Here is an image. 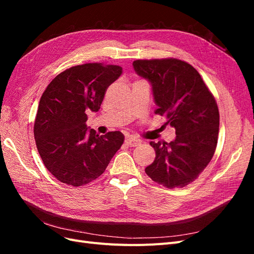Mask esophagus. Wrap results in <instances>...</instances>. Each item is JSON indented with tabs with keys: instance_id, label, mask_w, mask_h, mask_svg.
Returning <instances> with one entry per match:
<instances>
[{
	"instance_id": "34e87169",
	"label": "esophagus",
	"mask_w": 254,
	"mask_h": 254,
	"mask_svg": "<svg viewBox=\"0 0 254 254\" xmlns=\"http://www.w3.org/2000/svg\"><path fill=\"white\" fill-rule=\"evenodd\" d=\"M125 143L129 147H135V146H139L141 144V141L134 139V137H127L125 140Z\"/></svg>"
}]
</instances>
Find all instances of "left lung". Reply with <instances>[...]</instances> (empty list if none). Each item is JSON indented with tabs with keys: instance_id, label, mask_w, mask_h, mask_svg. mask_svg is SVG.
<instances>
[{
	"instance_id": "obj_1",
	"label": "left lung",
	"mask_w": 254,
	"mask_h": 254,
	"mask_svg": "<svg viewBox=\"0 0 254 254\" xmlns=\"http://www.w3.org/2000/svg\"><path fill=\"white\" fill-rule=\"evenodd\" d=\"M137 75L152 87L156 114L176 129L171 143L150 142L156 151L145 168L151 180L167 189L184 188L195 181L212 160L217 146L219 112L216 101L200 74L176 58L135 60Z\"/></svg>"
}]
</instances>
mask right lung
Returning <instances> with one entry per match:
<instances>
[{"label": "right lung", "mask_w": 254, "mask_h": 254, "mask_svg": "<svg viewBox=\"0 0 254 254\" xmlns=\"http://www.w3.org/2000/svg\"><path fill=\"white\" fill-rule=\"evenodd\" d=\"M120 65L84 64L66 68L54 78L40 98L34 125L38 152L55 178L82 187L101 176L122 144L124 134L98 135L88 129L89 111H98Z\"/></svg>", "instance_id": "1"}]
</instances>
